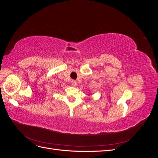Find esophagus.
Wrapping results in <instances>:
<instances>
[{
    "mask_svg": "<svg viewBox=\"0 0 158 158\" xmlns=\"http://www.w3.org/2000/svg\"><path fill=\"white\" fill-rule=\"evenodd\" d=\"M71 83H72V84L74 85V86H76V85H77V82H76V80H72Z\"/></svg>",
    "mask_w": 158,
    "mask_h": 158,
    "instance_id": "obj_1",
    "label": "esophagus"
}]
</instances>
